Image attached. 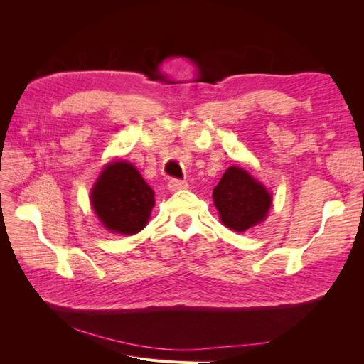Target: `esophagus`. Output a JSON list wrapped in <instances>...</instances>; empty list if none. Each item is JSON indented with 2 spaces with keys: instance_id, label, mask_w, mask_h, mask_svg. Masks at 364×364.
<instances>
[{
  "instance_id": "esophagus-1",
  "label": "esophagus",
  "mask_w": 364,
  "mask_h": 364,
  "mask_svg": "<svg viewBox=\"0 0 364 364\" xmlns=\"http://www.w3.org/2000/svg\"><path fill=\"white\" fill-rule=\"evenodd\" d=\"M188 188V183L185 181H179V179H170L168 182V190L170 191H179V190H186Z\"/></svg>"
}]
</instances>
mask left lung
<instances>
[{
	"instance_id": "obj_1",
	"label": "left lung",
	"mask_w": 364,
	"mask_h": 364,
	"mask_svg": "<svg viewBox=\"0 0 364 364\" xmlns=\"http://www.w3.org/2000/svg\"><path fill=\"white\" fill-rule=\"evenodd\" d=\"M213 199L222 223L235 232H245L264 222L272 206V194L266 186L235 165L225 171Z\"/></svg>"
}]
</instances>
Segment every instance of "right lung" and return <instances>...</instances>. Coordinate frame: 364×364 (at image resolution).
<instances>
[{
	"instance_id": "1",
	"label": "right lung",
	"mask_w": 364,
	"mask_h": 364,
	"mask_svg": "<svg viewBox=\"0 0 364 364\" xmlns=\"http://www.w3.org/2000/svg\"><path fill=\"white\" fill-rule=\"evenodd\" d=\"M91 205L105 229L134 235L149 222L155 191L130 162L112 161L92 186Z\"/></svg>"
}]
</instances>
